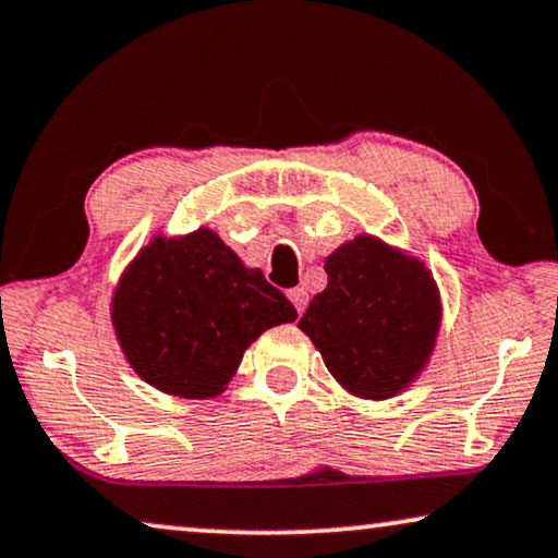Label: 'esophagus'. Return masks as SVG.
Segmentation results:
<instances>
[{"instance_id": "obj_1", "label": "esophagus", "mask_w": 558, "mask_h": 558, "mask_svg": "<svg viewBox=\"0 0 558 558\" xmlns=\"http://www.w3.org/2000/svg\"><path fill=\"white\" fill-rule=\"evenodd\" d=\"M289 300H292V304L296 307V312H304V307H307V302H310V294H307V289L304 287H294V289H289Z\"/></svg>"}]
</instances>
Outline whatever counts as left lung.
Segmentation results:
<instances>
[{"label":"left lung","instance_id":"left-lung-1","mask_svg":"<svg viewBox=\"0 0 558 558\" xmlns=\"http://www.w3.org/2000/svg\"><path fill=\"white\" fill-rule=\"evenodd\" d=\"M327 287L300 330L327 371L361 399L401 393L429 361L441 304L432 271L373 235H355L325 258Z\"/></svg>","mask_w":558,"mask_h":558}]
</instances>
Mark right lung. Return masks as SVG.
<instances>
[{
    "label": "right lung",
    "instance_id": "right-lung-1",
    "mask_svg": "<svg viewBox=\"0 0 558 558\" xmlns=\"http://www.w3.org/2000/svg\"><path fill=\"white\" fill-rule=\"evenodd\" d=\"M296 310L262 269H248L208 228L157 235L121 274L111 323L126 361L180 399L223 393L243 353Z\"/></svg>",
    "mask_w": 558,
    "mask_h": 558
}]
</instances>
